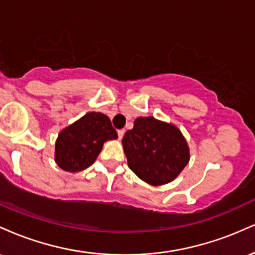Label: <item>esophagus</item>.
<instances>
[{
  "mask_svg": "<svg viewBox=\"0 0 255 255\" xmlns=\"http://www.w3.org/2000/svg\"><path fill=\"white\" fill-rule=\"evenodd\" d=\"M125 129H120L119 131H118V134H119V139H122V137H124V135H125Z\"/></svg>",
  "mask_w": 255,
  "mask_h": 255,
  "instance_id": "34e87169",
  "label": "esophagus"
}]
</instances>
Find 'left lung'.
<instances>
[{
	"mask_svg": "<svg viewBox=\"0 0 255 255\" xmlns=\"http://www.w3.org/2000/svg\"><path fill=\"white\" fill-rule=\"evenodd\" d=\"M122 145L130 170L152 186L171 182L189 162V147L181 130L153 116L137 118Z\"/></svg>",
	"mask_w": 255,
	"mask_h": 255,
	"instance_id": "8db88e82",
	"label": "left lung"
}]
</instances>
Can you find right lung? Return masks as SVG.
Returning <instances> with one entry per match:
<instances>
[{
  "label": "right lung",
  "mask_w": 255,
  "mask_h": 255,
  "mask_svg": "<svg viewBox=\"0 0 255 255\" xmlns=\"http://www.w3.org/2000/svg\"><path fill=\"white\" fill-rule=\"evenodd\" d=\"M118 139L110 119L102 113H87L58 134L55 162L64 171L85 170L95 163L108 140Z\"/></svg>",
  "instance_id": "1"
}]
</instances>
